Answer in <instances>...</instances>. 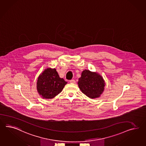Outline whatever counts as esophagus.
Returning a JSON list of instances; mask_svg holds the SVG:
<instances>
[{"label":"esophagus","instance_id":"34e87169","mask_svg":"<svg viewBox=\"0 0 146 146\" xmlns=\"http://www.w3.org/2000/svg\"><path fill=\"white\" fill-rule=\"evenodd\" d=\"M69 82L71 83V84H75L76 83V81H75L74 79H72V80L69 81Z\"/></svg>","mask_w":146,"mask_h":146}]
</instances>
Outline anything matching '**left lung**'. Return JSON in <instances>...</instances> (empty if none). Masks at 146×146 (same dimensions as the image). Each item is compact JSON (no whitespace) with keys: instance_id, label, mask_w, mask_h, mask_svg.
Wrapping results in <instances>:
<instances>
[{"instance_id":"1","label":"left lung","mask_w":146,"mask_h":146,"mask_svg":"<svg viewBox=\"0 0 146 146\" xmlns=\"http://www.w3.org/2000/svg\"><path fill=\"white\" fill-rule=\"evenodd\" d=\"M78 85L82 93L87 97L96 98L100 97L103 93L105 82L100 74L85 69L82 72Z\"/></svg>"}]
</instances>
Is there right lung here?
I'll list each match as a JSON object with an SVG mask.
<instances>
[{
  "label": "right lung",
  "instance_id": "1",
  "mask_svg": "<svg viewBox=\"0 0 146 146\" xmlns=\"http://www.w3.org/2000/svg\"><path fill=\"white\" fill-rule=\"evenodd\" d=\"M67 84L55 68H48L38 77L36 88L42 98L51 99L60 94Z\"/></svg>",
  "mask_w": 146,
  "mask_h": 146
}]
</instances>
